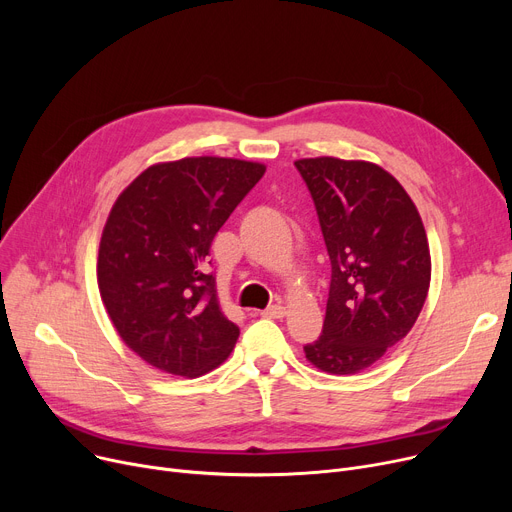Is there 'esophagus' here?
Wrapping results in <instances>:
<instances>
[{
	"instance_id": "esophagus-1",
	"label": "esophagus",
	"mask_w": 512,
	"mask_h": 512,
	"mask_svg": "<svg viewBox=\"0 0 512 512\" xmlns=\"http://www.w3.org/2000/svg\"><path fill=\"white\" fill-rule=\"evenodd\" d=\"M259 315H261V317H267V319H282V317L286 315V309H284L282 305H272V307L263 309Z\"/></svg>"
}]
</instances>
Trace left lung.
Returning a JSON list of instances; mask_svg holds the SVG:
<instances>
[{
    "instance_id": "8db88e82",
    "label": "left lung",
    "mask_w": 512,
    "mask_h": 512,
    "mask_svg": "<svg viewBox=\"0 0 512 512\" xmlns=\"http://www.w3.org/2000/svg\"><path fill=\"white\" fill-rule=\"evenodd\" d=\"M332 263L321 336L305 344L321 371L351 375L380 361L423 309L432 259L419 211L405 188L369 161H294Z\"/></svg>"
}]
</instances>
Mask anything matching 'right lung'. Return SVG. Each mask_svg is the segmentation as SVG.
Masks as SVG:
<instances>
[{"label":"right lung","mask_w":512,"mask_h":512,"mask_svg":"<svg viewBox=\"0 0 512 512\" xmlns=\"http://www.w3.org/2000/svg\"><path fill=\"white\" fill-rule=\"evenodd\" d=\"M263 172L253 161L184 157L147 168L112 207L97 261L101 299L149 365L197 378L230 355L240 330L220 311L207 255Z\"/></svg>","instance_id":"obj_1"}]
</instances>
